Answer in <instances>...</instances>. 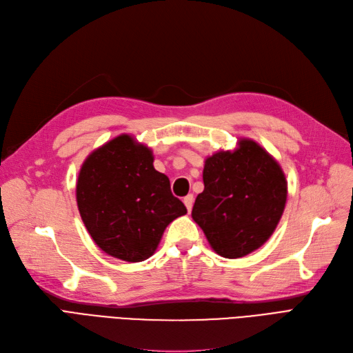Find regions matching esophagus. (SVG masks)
Instances as JSON below:
<instances>
[{
  "instance_id": "esophagus-1",
  "label": "esophagus",
  "mask_w": 353,
  "mask_h": 353,
  "mask_svg": "<svg viewBox=\"0 0 353 353\" xmlns=\"http://www.w3.org/2000/svg\"><path fill=\"white\" fill-rule=\"evenodd\" d=\"M193 201H194V196L192 193H189L188 196H185V199H183V202H185V205H186V208H188V211L190 212L192 211V206H193Z\"/></svg>"
}]
</instances>
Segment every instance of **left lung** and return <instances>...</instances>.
Returning a JSON list of instances; mask_svg holds the SVG:
<instances>
[{"instance_id": "left-lung-1", "label": "left lung", "mask_w": 353, "mask_h": 353, "mask_svg": "<svg viewBox=\"0 0 353 353\" xmlns=\"http://www.w3.org/2000/svg\"><path fill=\"white\" fill-rule=\"evenodd\" d=\"M203 185L192 216L219 256L243 257L275 231L286 202V180L279 164L256 142L243 139L234 152L210 157Z\"/></svg>"}]
</instances>
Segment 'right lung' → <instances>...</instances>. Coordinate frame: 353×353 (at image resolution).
I'll use <instances>...</instances> for the list:
<instances>
[{
    "label": "right lung",
    "mask_w": 353,
    "mask_h": 353,
    "mask_svg": "<svg viewBox=\"0 0 353 353\" xmlns=\"http://www.w3.org/2000/svg\"><path fill=\"white\" fill-rule=\"evenodd\" d=\"M152 161L150 148L121 135L91 154L78 176L87 231L103 252L125 262L148 259L165 227L188 212Z\"/></svg>",
    "instance_id": "1"
}]
</instances>
